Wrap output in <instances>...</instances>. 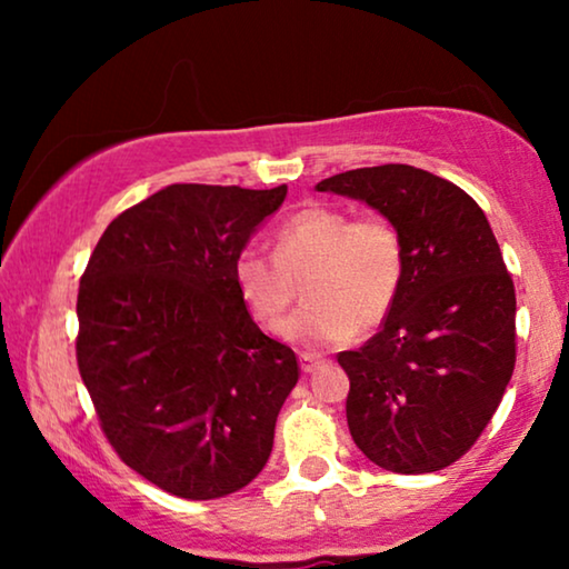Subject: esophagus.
Instances as JSON below:
<instances>
[{
    "mask_svg": "<svg viewBox=\"0 0 569 569\" xmlns=\"http://www.w3.org/2000/svg\"><path fill=\"white\" fill-rule=\"evenodd\" d=\"M326 360L323 357H318V355H310V352H302L300 355V368H302V372H313L316 368H321Z\"/></svg>",
    "mask_w": 569,
    "mask_h": 569,
    "instance_id": "esophagus-1",
    "label": "esophagus"
}]
</instances>
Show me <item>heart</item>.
Wrapping results in <instances>:
<instances>
[{"instance_id":"b5f03b06","label":"heart","mask_w":569,"mask_h":569,"mask_svg":"<svg viewBox=\"0 0 569 569\" xmlns=\"http://www.w3.org/2000/svg\"><path fill=\"white\" fill-rule=\"evenodd\" d=\"M407 274L399 228L380 214L310 204L274 230V256L240 248L232 261L238 295L263 329L277 331L307 279V306L282 337L308 347H337L372 331L391 313Z\"/></svg>"}]
</instances>
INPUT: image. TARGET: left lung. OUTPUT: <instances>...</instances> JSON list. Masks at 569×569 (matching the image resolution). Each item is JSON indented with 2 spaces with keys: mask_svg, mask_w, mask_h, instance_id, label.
Listing matches in <instances>:
<instances>
[{
  "mask_svg": "<svg viewBox=\"0 0 569 569\" xmlns=\"http://www.w3.org/2000/svg\"><path fill=\"white\" fill-rule=\"evenodd\" d=\"M316 189L378 209L407 248L380 331L337 357L352 440L386 471L446 469L485 432L516 368V287L495 232L469 193L422 168H357Z\"/></svg>",
  "mask_w": 569,
  "mask_h": 569,
  "instance_id": "left-lung-1",
  "label": "left lung"
}]
</instances>
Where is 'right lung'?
<instances>
[{
    "label": "right lung",
    "mask_w": 569,
    "mask_h": 569,
    "mask_svg": "<svg viewBox=\"0 0 569 569\" xmlns=\"http://www.w3.org/2000/svg\"><path fill=\"white\" fill-rule=\"evenodd\" d=\"M287 186L173 183L108 224L77 292V368L139 477L214 500L259 477L298 357L253 323L232 261Z\"/></svg>",
    "instance_id": "add662e5"
}]
</instances>
